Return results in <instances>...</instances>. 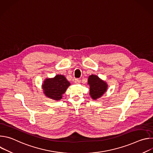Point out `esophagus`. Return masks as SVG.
<instances>
[{
  "instance_id": "obj_1",
  "label": "esophagus",
  "mask_w": 153,
  "mask_h": 153,
  "mask_svg": "<svg viewBox=\"0 0 153 153\" xmlns=\"http://www.w3.org/2000/svg\"><path fill=\"white\" fill-rule=\"evenodd\" d=\"M74 83H75L76 84H79V83H80V80L79 79H76L74 80Z\"/></svg>"
}]
</instances>
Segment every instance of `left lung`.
Masks as SVG:
<instances>
[{
	"instance_id": "obj_1",
	"label": "left lung",
	"mask_w": 153,
	"mask_h": 153,
	"mask_svg": "<svg viewBox=\"0 0 153 153\" xmlns=\"http://www.w3.org/2000/svg\"><path fill=\"white\" fill-rule=\"evenodd\" d=\"M88 84L90 85V95L93 100L100 98L107 91L108 84L96 75L88 77Z\"/></svg>"
}]
</instances>
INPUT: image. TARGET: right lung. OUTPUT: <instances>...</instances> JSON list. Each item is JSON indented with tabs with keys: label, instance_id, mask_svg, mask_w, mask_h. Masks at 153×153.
Returning a JSON list of instances; mask_svg holds the SVG:
<instances>
[{
	"label": "right lung",
	"instance_id": "obj_1",
	"mask_svg": "<svg viewBox=\"0 0 153 153\" xmlns=\"http://www.w3.org/2000/svg\"><path fill=\"white\" fill-rule=\"evenodd\" d=\"M70 83L63 75L57 74L53 78H47L43 81L42 88L44 94L48 98L59 100L66 91Z\"/></svg>",
	"mask_w": 153,
	"mask_h": 153
}]
</instances>
